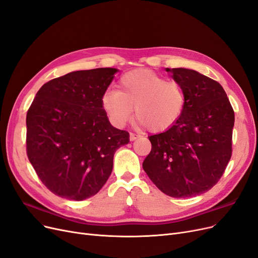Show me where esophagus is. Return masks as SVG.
Returning a JSON list of instances; mask_svg holds the SVG:
<instances>
[{
  "mask_svg": "<svg viewBox=\"0 0 258 258\" xmlns=\"http://www.w3.org/2000/svg\"><path fill=\"white\" fill-rule=\"evenodd\" d=\"M140 136L137 133H130V141H136Z\"/></svg>",
  "mask_w": 258,
  "mask_h": 258,
  "instance_id": "esophagus-1",
  "label": "esophagus"
}]
</instances>
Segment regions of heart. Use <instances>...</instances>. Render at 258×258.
<instances>
[{
  "label": "heart",
  "instance_id": "1",
  "mask_svg": "<svg viewBox=\"0 0 258 258\" xmlns=\"http://www.w3.org/2000/svg\"><path fill=\"white\" fill-rule=\"evenodd\" d=\"M101 106L116 127L126 125L135 108L142 123L150 131L160 132L180 119L186 106V93L178 80L140 69L123 74L117 91H106L101 96Z\"/></svg>",
  "mask_w": 258,
  "mask_h": 258
}]
</instances>
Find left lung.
Here are the masks:
<instances>
[{
    "label": "left lung",
    "instance_id": "left-lung-1",
    "mask_svg": "<svg viewBox=\"0 0 258 258\" xmlns=\"http://www.w3.org/2000/svg\"><path fill=\"white\" fill-rule=\"evenodd\" d=\"M186 93L180 119L148 137L151 151L143 168L170 197L188 198L211 189L232 156L234 110L219 82L188 69H166Z\"/></svg>",
    "mask_w": 258,
    "mask_h": 258
}]
</instances>
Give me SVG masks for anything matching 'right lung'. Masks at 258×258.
<instances>
[{"mask_svg":"<svg viewBox=\"0 0 258 258\" xmlns=\"http://www.w3.org/2000/svg\"><path fill=\"white\" fill-rule=\"evenodd\" d=\"M116 69L72 72L37 92L26 115V152L39 179L59 197L82 201L96 195L129 133L113 127L101 96Z\"/></svg>","mask_w":258,"mask_h":258,"instance_id":"1","label":"right lung"}]
</instances>
